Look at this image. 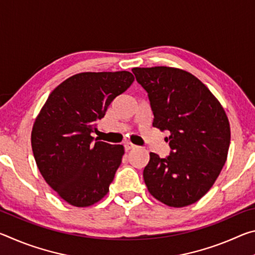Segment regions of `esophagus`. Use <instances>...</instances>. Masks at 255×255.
<instances>
[{
	"instance_id": "34e87169",
	"label": "esophagus",
	"mask_w": 255,
	"mask_h": 255,
	"mask_svg": "<svg viewBox=\"0 0 255 255\" xmlns=\"http://www.w3.org/2000/svg\"><path fill=\"white\" fill-rule=\"evenodd\" d=\"M136 148H137V146L131 144V143L125 144V149H126V150H131V149H136Z\"/></svg>"
}]
</instances>
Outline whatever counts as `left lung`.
Here are the masks:
<instances>
[{
  "label": "left lung",
  "mask_w": 255,
  "mask_h": 255,
  "mask_svg": "<svg viewBox=\"0 0 255 255\" xmlns=\"http://www.w3.org/2000/svg\"><path fill=\"white\" fill-rule=\"evenodd\" d=\"M136 80L147 91L153 126L166 137L171 154L149 153L144 169L148 192L162 204L181 208L201 199L225 164L231 127L221 102L187 71L175 67H135Z\"/></svg>",
  "instance_id": "obj_1"
}]
</instances>
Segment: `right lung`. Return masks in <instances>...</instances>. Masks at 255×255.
<instances>
[{
	"mask_svg": "<svg viewBox=\"0 0 255 255\" xmlns=\"http://www.w3.org/2000/svg\"><path fill=\"white\" fill-rule=\"evenodd\" d=\"M130 72H84L62 82L34 120L31 147L42 178L64 201L89 207L109 191L123 145L93 141L98 120L131 85Z\"/></svg>",
	"mask_w": 255,
	"mask_h": 255,
	"instance_id": "add662e5",
	"label": "right lung"
}]
</instances>
